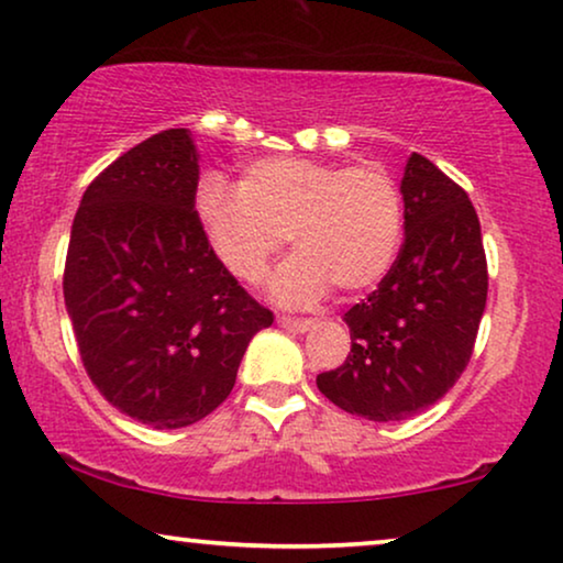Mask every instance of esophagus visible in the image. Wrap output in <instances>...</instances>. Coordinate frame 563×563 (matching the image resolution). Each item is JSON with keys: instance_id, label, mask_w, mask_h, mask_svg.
I'll use <instances>...</instances> for the list:
<instances>
[{"instance_id": "esophagus-1", "label": "esophagus", "mask_w": 563, "mask_h": 563, "mask_svg": "<svg viewBox=\"0 0 563 563\" xmlns=\"http://www.w3.org/2000/svg\"><path fill=\"white\" fill-rule=\"evenodd\" d=\"M276 322H279V328L289 330V333H307V330L312 328V320L289 318V314H282V318H276Z\"/></svg>"}]
</instances>
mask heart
<instances>
[{
	"mask_svg": "<svg viewBox=\"0 0 563 563\" xmlns=\"http://www.w3.org/2000/svg\"><path fill=\"white\" fill-rule=\"evenodd\" d=\"M195 207L214 258L243 284H256L289 238L295 256L268 282L284 307L320 302L328 287L341 295L376 287L405 230L402 189L379 164L258 158L238 187L202 179Z\"/></svg>",
	"mask_w": 563,
	"mask_h": 563,
	"instance_id": "heart-1",
	"label": "heart"
}]
</instances>
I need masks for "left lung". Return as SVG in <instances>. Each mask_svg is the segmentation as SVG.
<instances>
[{"mask_svg":"<svg viewBox=\"0 0 563 563\" xmlns=\"http://www.w3.org/2000/svg\"><path fill=\"white\" fill-rule=\"evenodd\" d=\"M399 189V256L345 312L349 358L318 374L330 402L376 422L418 415L459 382L487 305V256L466 191L420 153L407 161Z\"/></svg>","mask_w":563,"mask_h":563,"instance_id":"1","label":"left lung"}]
</instances>
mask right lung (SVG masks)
<instances>
[{
	"label": "right lung",
	"mask_w": 563,
	"mask_h": 563,
	"mask_svg": "<svg viewBox=\"0 0 563 563\" xmlns=\"http://www.w3.org/2000/svg\"><path fill=\"white\" fill-rule=\"evenodd\" d=\"M189 130L151 135L84 191L64 299L107 402L156 430L187 428L233 391L251 338L274 322L207 243Z\"/></svg>",
	"instance_id": "1"
}]
</instances>
